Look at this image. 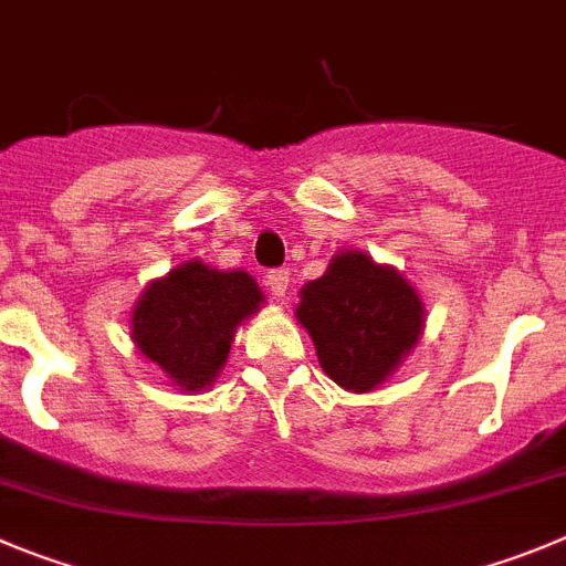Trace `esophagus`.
I'll return each instance as SVG.
<instances>
[{"instance_id":"34e87169","label":"esophagus","mask_w":566,"mask_h":566,"mask_svg":"<svg viewBox=\"0 0 566 566\" xmlns=\"http://www.w3.org/2000/svg\"><path fill=\"white\" fill-rule=\"evenodd\" d=\"M289 269H269L266 272V286L272 289L274 297H286L289 292Z\"/></svg>"}]
</instances>
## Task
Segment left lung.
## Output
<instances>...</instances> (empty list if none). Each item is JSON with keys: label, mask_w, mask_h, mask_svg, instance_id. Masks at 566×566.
<instances>
[{"label": "left lung", "mask_w": 566, "mask_h": 566, "mask_svg": "<svg viewBox=\"0 0 566 566\" xmlns=\"http://www.w3.org/2000/svg\"><path fill=\"white\" fill-rule=\"evenodd\" d=\"M297 319L308 328L319 365L336 385L367 392L412 350L423 305L407 280L365 252H342L303 289Z\"/></svg>", "instance_id": "obj_1"}]
</instances>
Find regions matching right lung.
I'll list each match as a JSON object with an SVG mask.
<instances>
[{"label":"right lung","mask_w":566,"mask_h":566,"mask_svg":"<svg viewBox=\"0 0 566 566\" xmlns=\"http://www.w3.org/2000/svg\"><path fill=\"white\" fill-rule=\"evenodd\" d=\"M263 294L247 272H219L199 261L154 280L134 308L132 336L176 385L201 390L219 376L235 328Z\"/></svg>","instance_id":"obj_1"}]
</instances>
